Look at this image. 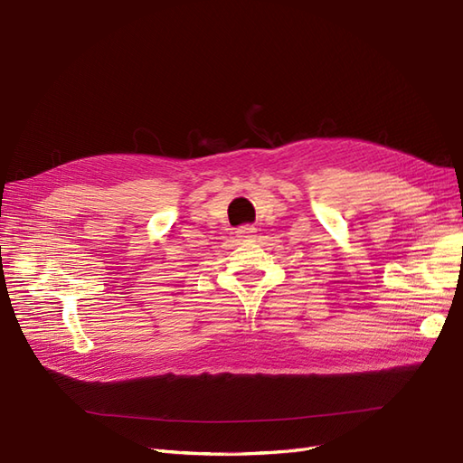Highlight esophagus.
Segmentation results:
<instances>
[{
  "label": "esophagus",
  "mask_w": 463,
  "mask_h": 463,
  "mask_svg": "<svg viewBox=\"0 0 463 463\" xmlns=\"http://www.w3.org/2000/svg\"><path fill=\"white\" fill-rule=\"evenodd\" d=\"M235 237L240 241H250L255 237V228L253 226H241V228H237V232H235Z\"/></svg>",
  "instance_id": "esophagus-1"
}]
</instances>
